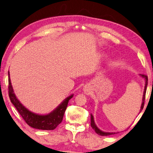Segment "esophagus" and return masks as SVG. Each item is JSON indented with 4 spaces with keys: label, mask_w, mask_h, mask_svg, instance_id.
Returning <instances> with one entry per match:
<instances>
[{
    "label": "esophagus",
    "mask_w": 153,
    "mask_h": 153,
    "mask_svg": "<svg viewBox=\"0 0 153 153\" xmlns=\"http://www.w3.org/2000/svg\"><path fill=\"white\" fill-rule=\"evenodd\" d=\"M85 90H86V89H85Z\"/></svg>",
    "instance_id": "1"
}]
</instances>
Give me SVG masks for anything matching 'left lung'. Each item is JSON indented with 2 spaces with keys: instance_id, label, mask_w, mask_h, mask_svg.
Listing matches in <instances>:
<instances>
[{
  "instance_id": "obj_1",
  "label": "left lung",
  "mask_w": 153,
  "mask_h": 153,
  "mask_svg": "<svg viewBox=\"0 0 153 153\" xmlns=\"http://www.w3.org/2000/svg\"><path fill=\"white\" fill-rule=\"evenodd\" d=\"M141 76L142 77L143 79H144L145 80V86H144V94H143V97H142V105H141V108L140 110V113L142 111V110L144 108V100H145V96H146V88H147V85H148V76L144 74H140ZM91 126L92 127L94 130L95 131V132L98 134L99 135H102V136H107V135H114L116 133L115 132H112V133H109V132H104V131L100 130L99 128L97 127V126L96 125L94 120V116H92V114H91Z\"/></svg>"
}]
</instances>
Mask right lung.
<instances>
[{
  "label": "right lung",
  "instance_id": "add662e5",
  "mask_svg": "<svg viewBox=\"0 0 153 153\" xmlns=\"http://www.w3.org/2000/svg\"><path fill=\"white\" fill-rule=\"evenodd\" d=\"M9 96L12 104L19 112L20 116L25 120L27 124L32 128L39 129V130H53L62 123L63 115L66 109L68 101L73 97L74 94H71L63 100V102L53 111L46 115L35 114L27 109L17 97L11 85L9 72Z\"/></svg>",
  "mask_w": 153,
  "mask_h": 153
}]
</instances>
